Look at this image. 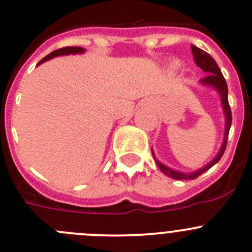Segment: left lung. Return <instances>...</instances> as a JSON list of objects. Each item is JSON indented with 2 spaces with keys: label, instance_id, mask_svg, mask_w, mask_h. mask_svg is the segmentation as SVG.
Returning a JSON list of instances; mask_svg holds the SVG:
<instances>
[{
  "label": "left lung",
  "instance_id": "1",
  "mask_svg": "<svg viewBox=\"0 0 252 252\" xmlns=\"http://www.w3.org/2000/svg\"><path fill=\"white\" fill-rule=\"evenodd\" d=\"M191 52H192V57H194V62L196 63L197 67H200L201 69L208 72L205 77L201 79V83L205 84V86H210L214 87L216 91L220 93L221 95V103H222V108H224V112L225 115H226V126H225V137H224V143L221 145V149L219 152V154L216 155L214 160L211 163H209L208 165L204 166L203 169L200 170L195 171V173L191 174H184V173H179V171H175V170H171V169L166 168L164 164H161L160 161L157 160V165L158 168L163 171L165 175L170 176L171 179H175V180H192V179H196L197 176H200L201 174L205 173L206 170L211 168L213 165H215L220 159H221L222 154H224L225 149H226V144H227V137H229V131H230V126H231V122H232V114H231V108H230L229 104V99H227V84L226 81H225L224 76H222L221 70L219 68V65L216 64L215 60L211 57L209 53H206L205 51L203 49L197 48V47L191 46ZM152 154H153V158L154 157V153L152 150Z\"/></svg>",
  "mask_w": 252,
  "mask_h": 252
}]
</instances>
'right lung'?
<instances>
[{"label": "right lung", "instance_id": "right-lung-1", "mask_svg": "<svg viewBox=\"0 0 252 252\" xmlns=\"http://www.w3.org/2000/svg\"><path fill=\"white\" fill-rule=\"evenodd\" d=\"M83 52H84V49L82 48V47H63V48L56 49V51L51 52L48 56H46V57L42 58V60L39 61L38 64H41V63L46 62V61L51 60V58H53V57H57V56L70 55V53H72V55H76V53H83Z\"/></svg>", "mask_w": 252, "mask_h": 252}]
</instances>
